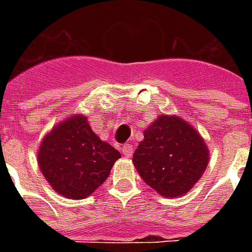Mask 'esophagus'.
Segmentation results:
<instances>
[{
    "label": "esophagus",
    "instance_id": "esophagus-1",
    "mask_svg": "<svg viewBox=\"0 0 252 252\" xmlns=\"http://www.w3.org/2000/svg\"><path fill=\"white\" fill-rule=\"evenodd\" d=\"M121 153H123V155L124 157H126V158H131L132 157V153H133V148H132L131 144H124L123 147H121Z\"/></svg>",
    "mask_w": 252,
    "mask_h": 252
}]
</instances>
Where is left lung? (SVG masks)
Listing matches in <instances>:
<instances>
[{"label":"left lung","instance_id":"left-lung-1","mask_svg":"<svg viewBox=\"0 0 252 252\" xmlns=\"http://www.w3.org/2000/svg\"><path fill=\"white\" fill-rule=\"evenodd\" d=\"M208 148L198 132L180 117L159 116L144 131L133 153V163L143 181L159 194L188 193L208 166Z\"/></svg>","mask_w":252,"mask_h":252}]
</instances>
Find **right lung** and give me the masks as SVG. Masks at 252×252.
I'll use <instances>...</instances> for the list:
<instances>
[{"label": "right lung", "mask_w": 252, "mask_h": 252, "mask_svg": "<svg viewBox=\"0 0 252 252\" xmlns=\"http://www.w3.org/2000/svg\"><path fill=\"white\" fill-rule=\"evenodd\" d=\"M121 154L102 142L85 116H74L55 126L41 143L37 160L50 185L68 198L81 200L109 177Z\"/></svg>", "instance_id": "obj_1"}]
</instances>
